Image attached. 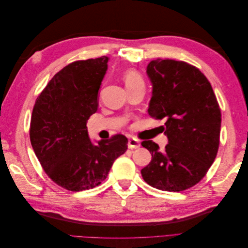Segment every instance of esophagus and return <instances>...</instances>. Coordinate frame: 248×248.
Returning <instances> with one entry per match:
<instances>
[{
  "label": "esophagus",
  "instance_id": "34e87169",
  "mask_svg": "<svg viewBox=\"0 0 248 248\" xmlns=\"http://www.w3.org/2000/svg\"><path fill=\"white\" fill-rule=\"evenodd\" d=\"M140 147V141L136 139H129L128 140V148L129 149H138Z\"/></svg>",
  "mask_w": 248,
  "mask_h": 248
}]
</instances>
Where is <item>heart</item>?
<instances>
[{"label":"heart","instance_id":"obj_1","mask_svg":"<svg viewBox=\"0 0 248 248\" xmlns=\"http://www.w3.org/2000/svg\"><path fill=\"white\" fill-rule=\"evenodd\" d=\"M123 79H124L126 87H131V86L138 85V84H144L140 74L138 71L132 70V69L127 70L123 74Z\"/></svg>","mask_w":248,"mask_h":248}]
</instances>
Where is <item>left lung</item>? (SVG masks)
Segmentation results:
<instances>
[{"instance_id":"8db88e82","label":"left lung","mask_w":248,"mask_h":248,"mask_svg":"<svg viewBox=\"0 0 248 248\" xmlns=\"http://www.w3.org/2000/svg\"><path fill=\"white\" fill-rule=\"evenodd\" d=\"M146 72L152 85L148 112L166 119L161 128L169 142L163 151L152 140L141 142L152 155L141 176L154 188L182 191L199 183L215 160L220 108L209 80L197 67L156 59Z\"/></svg>"}]
</instances>
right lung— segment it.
Here are the masks:
<instances>
[{
    "label": "right lung",
    "instance_id": "right-lung-1",
    "mask_svg": "<svg viewBox=\"0 0 248 248\" xmlns=\"http://www.w3.org/2000/svg\"><path fill=\"white\" fill-rule=\"evenodd\" d=\"M108 57L77 61L59 71L37 98L30 140L46 175L70 191L91 189L104 181L112 163L127 150L118 134L93 142L87 121L98 108Z\"/></svg>",
    "mask_w": 248,
    "mask_h": 248
}]
</instances>
